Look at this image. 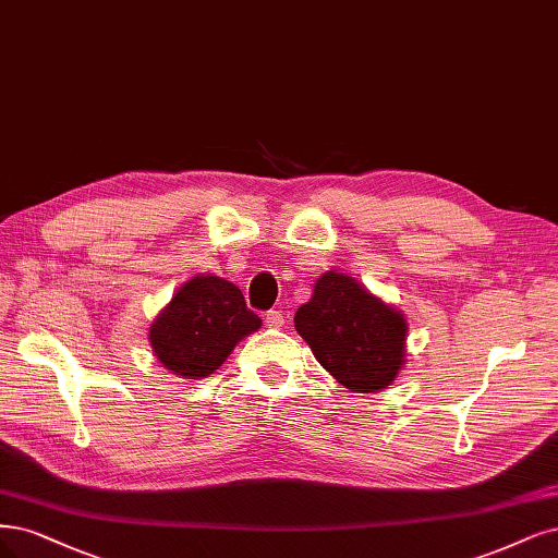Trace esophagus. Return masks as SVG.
<instances>
[{
    "label": "esophagus",
    "instance_id": "obj_1",
    "mask_svg": "<svg viewBox=\"0 0 558 558\" xmlns=\"http://www.w3.org/2000/svg\"><path fill=\"white\" fill-rule=\"evenodd\" d=\"M265 323L270 325V328H281V325L286 323V316L279 310H272V312L265 314Z\"/></svg>",
    "mask_w": 558,
    "mask_h": 558
}]
</instances>
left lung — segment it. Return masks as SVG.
Masks as SVG:
<instances>
[{
    "mask_svg": "<svg viewBox=\"0 0 558 558\" xmlns=\"http://www.w3.org/2000/svg\"><path fill=\"white\" fill-rule=\"evenodd\" d=\"M295 330L316 360L353 392H376L407 357V318L345 275L328 272L295 314Z\"/></svg>",
    "mask_w": 558,
    "mask_h": 558,
    "instance_id": "8db88e82",
    "label": "left lung"
}]
</instances>
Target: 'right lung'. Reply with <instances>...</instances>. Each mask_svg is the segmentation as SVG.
I'll list each match as a JSON object with an SVG mask.
<instances>
[{"label":"right lung","instance_id":"1","mask_svg":"<svg viewBox=\"0 0 558 558\" xmlns=\"http://www.w3.org/2000/svg\"><path fill=\"white\" fill-rule=\"evenodd\" d=\"M260 328L235 283L196 277L184 283L151 323L149 341L166 369L203 378L219 369L235 343Z\"/></svg>","mask_w":558,"mask_h":558}]
</instances>
